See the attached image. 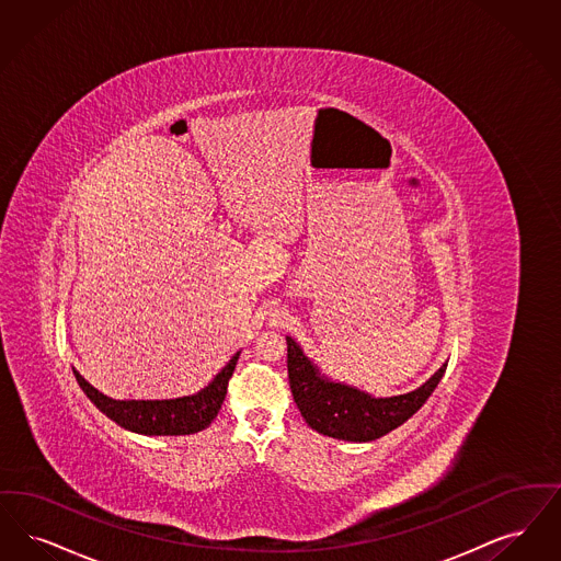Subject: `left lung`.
I'll use <instances>...</instances> for the list:
<instances>
[{"label": "left lung", "mask_w": 561, "mask_h": 561, "mask_svg": "<svg viewBox=\"0 0 561 561\" xmlns=\"http://www.w3.org/2000/svg\"><path fill=\"white\" fill-rule=\"evenodd\" d=\"M287 368L293 400L312 430L329 438L370 442L400 427L425 404L438 388L446 365L439 366L419 390L393 398H373L365 391L327 381L291 337H287Z\"/></svg>", "instance_id": "left-lung-1"}]
</instances>
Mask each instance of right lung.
<instances>
[{
  "instance_id": "1",
  "label": "right lung",
  "mask_w": 561,
  "mask_h": 561,
  "mask_svg": "<svg viewBox=\"0 0 561 561\" xmlns=\"http://www.w3.org/2000/svg\"><path fill=\"white\" fill-rule=\"evenodd\" d=\"M237 360L239 354L232 356L205 390L175 400H113L92 388L77 370L73 373L85 396L125 430L145 436H186L205 430L218 416Z\"/></svg>"
}]
</instances>
